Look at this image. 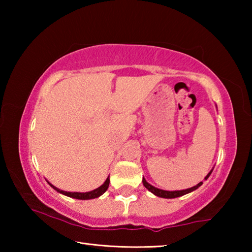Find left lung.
Instances as JSON below:
<instances>
[{"label": "left lung", "instance_id": "left-lung-1", "mask_svg": "<svg viewBox=\"0 0 252 252\" xmlns=\"http://www.w3.org/2000/svg\"><path fill=\"white\" fill-rule=\"evenodd\" d=\"M211 172H212V171L209 172V174L206 177V179L209 178V176H210ZM142 182H143V186L146 187L149 191H151V192H152L153 194H156V195H158V197H160V198H167V199H172V198L181 197V195H185V194H187V193L191 192V191L198 189V188L202 185V182H200V183H198L197 186H194V187H192V188H189V189H186V190H180V191H164V190L158 189V188H155L153 186H151L150 183H148V182L146 181V179H144V178L142 179Z\"/></svg>", "mask_w": 252, "mask_h": 252}]
</instances>
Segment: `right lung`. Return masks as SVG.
Returning <instances> with one entry per match:
<instances>
[{
    "label": "right lung",
    "instance_id": "add662e5",
    "mask_svg": "<svg viewBox=\"0 0 252 252\" xmlns=\"http://www.w3.org/2000/svg\"><path fill=\"white\" fill-rule=\"evenodd\" d=\"M109 183H110V178L108 177L106 178L105 182L102 185L101 187L97 188V189L90 191V192H84V193H81V192H66V191H63V190H60L58 188H55L54 186H52L50 183V186L53 188L54 190H57L58 192L62 193V194H65L67 197H71V198H74V199H80V200H89V199H94L100 197L101 194H103L106 190H108L109 188Z\"/></svg>",
    "mask_w": 252,
    "mask_h": 252
}]
</instances>
